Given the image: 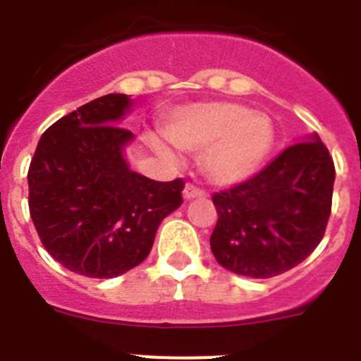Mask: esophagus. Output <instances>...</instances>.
Listing matches in <instances>:
<instances>
[{
  "instance_id": "34e87169",
  "label": "esophagus",
  "mask_w": 361,
  "mask_h": 361,
  "mask_svg": "<svg viewBox=\"0 0 361 361\" xmlns=\"http://www.w3.org/2000/svg\"><path fill=\"white\" fill-rule=\"evenodd\" d=\"M183 197H184V200L204 199V197H206V193H204L200 188L193 186V184H186V186H184V191H183Z\"/></svg>"
}]
</instances>
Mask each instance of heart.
I'll use <instances>...</instances> for the list:
<instances>
[{
    "label": "heart",
    "instance_id": "heart-1",
    "mask_svg": "<svg viewBox=\"0 0 361 361\" xmlns=\"http://www.w3.org/2000/svg\"><path fill=\"white\" fill-rule=\"evenodd\" d=\"M166 139L190 153H202V170L216 186H237L257 175L275 148L271 117L231 101L195 103L178 108L164 126ZM159 157L175 161L171 146L159 135H146Z\"/></svg>",
    "mask_w": 361,
    "mask_h": 361
}]
</instances>
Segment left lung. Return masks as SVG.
I'll return each instance as SVG.
<instances>
[{"instance_id": "left-lung-1", "label": "left lung", "mask_w": 361, "mask_h": 361, "mask_svg": "<svg viewBox=\"0 0 361 361\" xmlns=\"http://www.w3.org/2000/svg\"><path fill=\"white\" fill-rule=\"evenodd\" d=\"M334 164L318 133L283 149L244 184L213 195L216 262L251 279L298 266L320 244L331 215Z\"/></svg>"}]
</instances>
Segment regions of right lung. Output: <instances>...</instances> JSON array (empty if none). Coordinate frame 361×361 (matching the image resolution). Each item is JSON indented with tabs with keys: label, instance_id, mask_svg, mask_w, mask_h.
Here are the masks:
<instances>
[{
	"label": "right lung",
	"instance_id": "add662e5",
	"mask_svg": "<svg viewBox=\"0 0 361 361\" xmlns=\"http://www.w3.org/2000/svg\"><path fill=\"white\" fill-rule=\"evenodd\" d=\"M133 101L108 94L41 135L28 170V208L44 250L66 269L114 279L152 250L164 216L180 208L184 180L157 183L130 168L121 128Z\"/></svg>",
	"mask_w": 361,
	"mask_h": 361
}]
</instances>
